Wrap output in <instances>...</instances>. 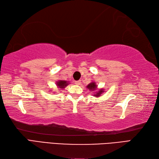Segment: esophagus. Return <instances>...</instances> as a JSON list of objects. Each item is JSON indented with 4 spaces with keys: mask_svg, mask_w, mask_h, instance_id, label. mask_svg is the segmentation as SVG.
I'll use <instances>...</instances> for the list:
<instances>
[{
    "mask_svg": "<svg viewBox=\"0 0 159 159\" xmlns=\"http://www.w3.org/2000/svg\"><path fill=\"white\" fill-rule=\"evenodd\" d=\"M75 84L77 85H79L80 84V80H77V81H75Z\"/></svg>",
    "mask_w": 159,
    "mask_h": 159,
    "instance_id": "esophagus-1",
    "label": "esophagus"
}]
</instances>
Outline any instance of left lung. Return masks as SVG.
<instances>
[{"instance_id": "left-lung-1", "label": "left lung", "mask_w": 159, "mask_h": 159, "mask_svg": "<svg viewBox=\"0 0 159 159\" xmlns=\"http://www.w3.org/2000/svg\"><path fill=\"white\" fill-rule=\"evenodd\" d=\"M86 88L88 89L90 91V92H94L93 96L96 97V98H98L100 96H102V94L104 92H105L104 89H102V88H101V89L98 88V85H96V83L94 82V81L88 84V85H87Z\"/></svg>"}]
</instances>
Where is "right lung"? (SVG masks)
<instances>
[{"instance_id": "obj_1", "label": "right lung", "mask_w": 159, "mask_h": 159, "mask_svg": "<svg viewBox=\"0 0 159 159\" xmlns=\"http://www.w3.org/2000/svg\"><path fill=\"white\" fill-rule=\"evenodd\" d=\"M70 84L69 81H66V80H58V81L56 82V85L58 87L59 89H64L66 88V87H67ZM50 92H52V90H50Z\"/></svg>"}]
</instances>
